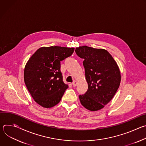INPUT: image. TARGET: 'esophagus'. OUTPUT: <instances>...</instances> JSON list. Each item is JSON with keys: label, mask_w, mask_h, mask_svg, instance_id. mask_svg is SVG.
I'll return each instance as SVG.
<instances>
[{"label": "esophagus", "mask_w": 146, "mask_h": 146, "mask_svg": "<svg viewBox=\"0 0 146 146\" xmlns=\"http://www.w3.org/2000/svg\"><path fill=\"white\" fill-rule=\"evenodd\" d=\"M72 84H73V87H76V86H77V81H73V82H72Z\"/></svg>", "instance_id": "34e87169"}]
</instances>
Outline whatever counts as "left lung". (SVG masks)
<instances>
[{
    "label": "left lung",
    "mask_w": 146,
    "mask_h": 146,
    "mask_svg": "<svg viewBox=\"0 0 146 146\" xmlns=\"http://www.w3.org/2000/svg\"><path fill=\"white\" fill-rule=\"evenodd\" d=\"M75 52L84 59L83 65L88 84L85 94L79 95L80 102L90 111L100 110L112 99L119 88V68L106 50L84 46L77 47Z\"/></svg>",
    "instance_id": "8db88e82"
}]
</instances>
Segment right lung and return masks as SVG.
<instances>
[{
  "mask_svg": "<svg viewBox=\"0 0 146 146\" xmlns=\"http://www.w3.org/2000/svg\"><path fill=\"white\" fill-rule=\"evenodd\" d=\"M74 48L41 47L29 58L24 73L26 87L35 101L45 108L60 101L68 86L63 81L60 61L71 56Z\"/></svg>",
  "mask_w": 146,
  "mask_h": 146,
  "instance_id": "obj_1",
  "label": "right lung"
}]
</instances>
